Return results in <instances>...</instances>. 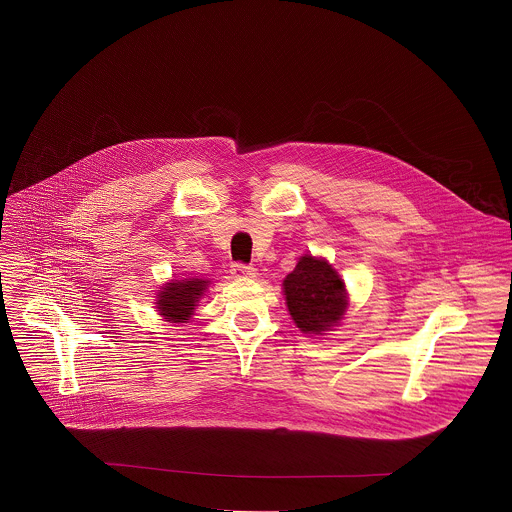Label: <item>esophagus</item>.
<instances>
[{"label":"esophagus","instance_id":"34e87169","mask_svg":"<svg viewBox=\"0 0 512 512\" xmlns=\"http://www.w3.org/2000/svg\"><path fill=\"white\" fill-rule=\"evenodd\" d=\"M230 274L236 280H250V278H256V268L248 266V264H242V262H234L230 266Z\"/></svg>","mask_w":512,"mask_h":512}]
</instances>
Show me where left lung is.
Listing matches in <instances>:
<instances>
[{
	"mask_svg": "<svg viewBox=\"0 0 512 512\" xmlns=\"http://www.w3.org/2000/svg\"><path fill=\"white\" fill-rule=\"evenodd\" d=\"M286 303L303 333H321L341 321L347 309L345 284L337 272L313 256H303L284 280Z\"/></svg>",
	"mask_w": 512,
	"mask_h": 512,
	"instance_id": "8db88e82",
	"label": "left lung"
}]
</instances>
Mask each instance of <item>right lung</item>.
Masks as SVG:
<instances>
[{
  "instance_id": "1",
  "label": "right lung",
  "mask_w": 512,
  "mask_h": 512,
  "mask_svg": "<svg viewBox=\"0 0 512 512\" xmlns=\"http://www.w3.org/2000/svg\"><path fill=\"white\" fill-rule=\"evenodd\" d=\"M209 282L205 280H181L169 282L157 297L159 313L173 323H187L193 315L199 297L205 292Z\"/></svg>"
}]
</instances>
